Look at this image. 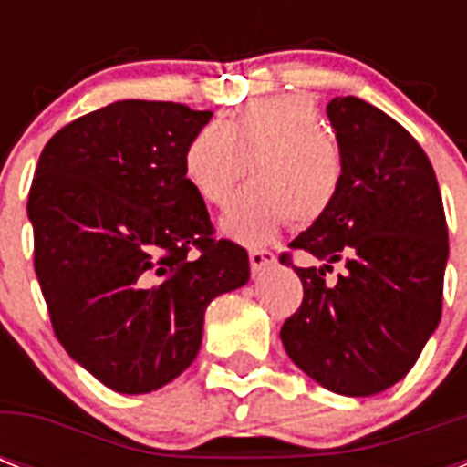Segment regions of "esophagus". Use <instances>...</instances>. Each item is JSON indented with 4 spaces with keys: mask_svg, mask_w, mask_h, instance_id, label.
<instances>
[{
    "mask_svg": "<svg viewBox=\"0 0 467 467\" xmlns=\"http://www.w3.org/2000/svg\"><path fill=\"white\" fill-rule=\"evenodd\" d=\"M274 264H276V254L269 249H249V266L254 274L264 271L266 266H274Z\"/></svg>",
    "mask_w": 467,
    "mask_h": 467,
    "instance_id": "obj_1",
    "label": "esophagus"
}]
</instances>
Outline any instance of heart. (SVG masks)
<instances>
[{
	"mask_svg": "<svg viewBox=\"0 0 467 467\" xmlns=\"http://www.w3.org/2000/svg\"><path fill=\"white\" fill-rule=\"evenodd\" d=\"M237 193L220 227L233 240L262 244L288 220L307 227L325 218L344 182V157L322 116L306 94L254 99L230 120L208 123L183 150V179L208 205H225Z\"/></svg>",
	"mask_w": 467,
	"mask_h": 467,
	"instance_id": "heart-1",
	"label": "heart"
}]
</instances>
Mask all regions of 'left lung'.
Returning a JSON list of instances; mask_svg holds the SVG:
<instances>
[{"label": "left lung", "instance_id": "8db88e82", "mask_svg": "<svg viewBox=\"0 0 467 467\" xmlns=\"http://www.w3.org/2000/svg\"><path fill=\"white\" fill-rule=\"evenodd\" d=\"M344 182L325 218L288 244L322 266H293L303 303L281 327L285 354L322 388L368 398L402 380L441 319L449 227L420 142L356 97L327 104ZM345 264L337 282L324 276Z\"/></svg>", "mask_w": 467, "mask_h": 467}]
</instances>
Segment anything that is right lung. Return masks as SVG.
Wrapping results in <instances>:
<instances>
[{
  "label": "right lung",
  "instance_id": "right-lung-1",
  "mask_svg": "<svg viewBox=\"0 0 467 467\" xmlns=\"http://www.w3.org/2000/svg\"><path fill=\"white\" fill-rule=\"evenodd\" d=\"M211 116L126 99L60 128L40 152L28 218L53 332L123 395L182 376L208 303L249 281L247 249L215 240L183 179V150Z\"/></svg>",
  "mask_w": 467,
  "mask_h": 467
}]
</instances>
